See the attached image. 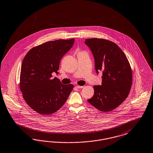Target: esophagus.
Instances as JSON below:
<instances>
[{"mask_svg": "<svg viewBox=\"0 0 153 153\" xmlns=\"http://www.w3.org/2000/svg\"><path fill=\"white\" fill-rule=\"evenodd\" d=\"M84 86H79V85H77L76 86V88H78V89H81V88H82Z\"/></svg>", "mask_w": 153, "mask_h": 153, "instance_id": "34e87169", "label": "esophagus"}]
</instances>
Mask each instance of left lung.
Returning a JSON list of instances; mask_svg holds the SVG:
<instances>
[{
  "label": "left lung",
  "instance_id": "1",
  "mask_svg": "<svg viewBox=\"0 0 153 153\" xmlns=\"http://www.w3.org/2000/svg\"><path fill=\"white\" fill-rule=\"evenodd\" d=\"M85 43L93 55L97 73L102 71V84L93 86L94 94L88 101L101 111L114 110L130 91L133 74L130 63L121 49L110 40L92 38Z\"/></svg>",
  "mask_w": 153,
  "mask_h": 153
}]
</instances>
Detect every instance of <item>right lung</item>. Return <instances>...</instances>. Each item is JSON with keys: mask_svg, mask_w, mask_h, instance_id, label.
Listing matches in <instances>:
<instances>
[{"mask_svg": "<svg viewBox=\"0 0 153 153\" xmlns=\"http://www.w3.org/2000/svg\"><path fill=\"white\" fill-rule=\"evenodd\" d=\"M74 39H59L43 43L30 49L21 67L20 89L27 105L43 115L57 111L66 102L73 84L63 85L60 79H52L58 74L60 61L72 48Z\"/></svg>", "mask_w": 153, "mask_h": 153, "instance_id": "obj_1", "label": "right lung"}]
</instances>
